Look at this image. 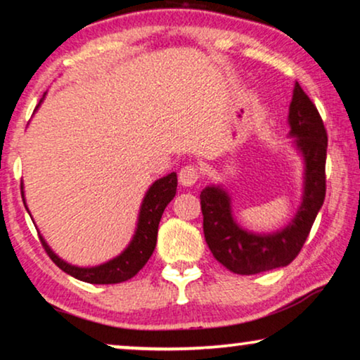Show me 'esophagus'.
Masks as SVG:
<instances>
[{
  "label": "esophagus",
  "mask_w": 360,
  "mask_h": 360,
  "mask_svg": "<svg viewBox=\"0 0 360 360\" xmlns=\"http://www.w3.org/2000/svg\"><path fill=\"white\" fill-rule=\"evenodd\" d=\"M179 181H180V185H184V186H193L198 181L197 169H195V167H191V165L184 167V169H181L180 174H179Z\"/></svg>",
  "instance_id": "obj_1"
}]
</instances>
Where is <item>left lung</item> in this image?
<instances>
[{
	"label": "left lung",
	"mask_w": 360,
	"mask_h": 360,
	"mask_svg": "<svg viewBox=\"0 0 360 360\" xmlns=\"http://www.w3.org/2000/svg\"><path fill=\"white\" fill-rule=\"evenodd\" d=\"M289 137L304 162L302 202L283 230L253 233L233 217L231 198L221 185H208L200 193L203 233L217 261L236 274H256L283 268L300 255L326 197L328 134L312 101L296 82L289 104Z\"/></svg>",
	"instance_id": "1"
}]
</instances>
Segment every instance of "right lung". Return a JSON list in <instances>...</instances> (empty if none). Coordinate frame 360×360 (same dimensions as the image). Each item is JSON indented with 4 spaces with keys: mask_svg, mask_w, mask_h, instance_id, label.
I'll return each mask as SVG.
<instances>
[{
    "mask_svg": "<svg viewBox=\"0 0 360 360\" xmlns=\"http://www.w3.org/2000/svg\"><path fill=\"white\" fill-rule=\"evenodd\" d=\"M41 102L43 101H39V104ZM21 190H22V185H21ZM175 193H176L175 172H172V174L153 181L150 188L147 190L146 197L142 200V205H140L137 228H135V233L132 240H130V243L127 245V248H125L119 256H115V258L105 261V263L102 264L91 266V268L74 266L71 263H68V261H64L63 258H59V256L51 250V246L46 243L43 236H39L41 243H43L46 253L49 255V258L53 259L64 273H68L69 276L79 279V281L91 283V284L124 283L127 281V279L134 278L135 274L146 266L148 258L152 256L157 245L158 223H160L163 210H165L167 205L174 200ZM21 195H22V202L26 203L25 191H21Z\"/></svg>",
    "mask_w": 360,
    "mask_h": 360,
    "instance_id": "right-lung-1",
    "label": "right lung"
}]
</instances>
